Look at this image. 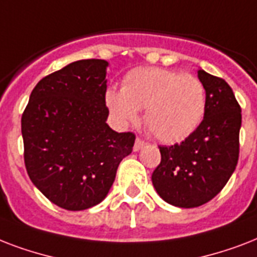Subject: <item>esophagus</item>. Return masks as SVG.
Instances as JSON below:
<instances>
[{
    "label": "esophagus",
    "instance_id": "34e87169",
    "mask_svg": "<svg viewBox=\"0 0 257 257\" xmlns=\"http://www.w3.org/2000/svg\"><path fill=\"white\" fill-rule=\"evenodd\" d=\"M144 145H145L144 141H143V140H141V139H139V137H137L136 141H135V145H133V151H135V152H139L140 149L144 148Z\"/></svg>",
    "mask_w": 257,
    "mask_h": 257
}]
</instances>
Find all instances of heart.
Returning <instances> with one entry per match:
<instances>
[{
    "label": "heart",
    "mask_w": 257,
    "mask_h": 257,
    "mask_svg": "<svg viewBox=\"0 0 257 257\" xmlns=\"http://www.w3.org/2000/svg\"><path fill=\"white\" fill-rule=\"evenodd\" d=\"M105 104L114 120L128 126L144 109L147 128L163 143L191 136L205 112V90L199 78L161 68H139L125 76L121 90L108 89Z\"/></svg>",
    "instance_id": "b5f03b06"
}]
</instances>
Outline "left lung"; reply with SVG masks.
<instances>
[{
  "label": "left lung",
  "instance_id": "left-lung-1",
  "mask_svg": "<svg viewBox=\"0 0 257 257\" xmlns=\"http://www.w3.org/2000/svg\"><path fill=\"white\" fill-rule=\"evenodd\" d=\"M205 89L201 124L183 143L159 147L160 165L152 183L160 197L179 208H195L212 200L227 184L239 160L241 109L231 86L201 68Z\"/></svg>",
  "mask_w": 257,
  "mask_h": 257
}]
</instances>
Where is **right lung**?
Returning <instances> with one entry per match:
<instances>
[{
    "label": "right lung",
    "instance_id": "1",
    "mask_svg": "<svg viewBox=\"0 0 257 257\" xmlns=\"http://www.w3.org/2000/svg\"><path fill=\"white\" fill-rule=\"evenodd\" d=\"M105 60H80L34 86L21 118L24 159L32 183L68 211L106 197L135 135L108 124Z\"/></svg>",
    "mask_w": 257,
    "mask_h": 257
}]
</instances>
